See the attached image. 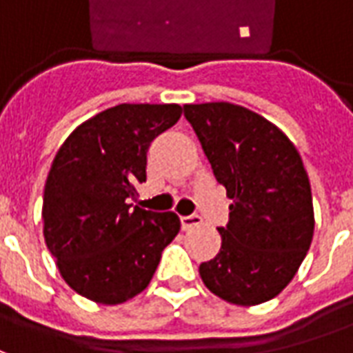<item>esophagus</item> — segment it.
Instances as JSON below:
<instances>
[{"mask_svg": "<svg viewBox=\"0 0 353 353\" xmlns=\"http://www.w3.org/2000/svg\"><path fill=\"white\" fill-rule=\"evenodd\" d=\"M200 223H202L200 215H181V227H183V230L194 229V227H199Z\"/></svg>", "mask_w": 353, "mask_h": 353, "instance_id": "34e87169", "label": "esophagus"}]
</instances>
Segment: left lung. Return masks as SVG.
Listing matches in <instances>:
<instances>
[{"label": "left lung", "instance_id": "8db88e82", "mask_svg": "<svg viewBox=\"0 0 353 353\" xmlns=\"http://www.w3.org/2000/svg\"><path fill=\"white\" fill-rule=\"evenodd\" d=\"M215 179L232 200L221 250L202 263L214 295L255 306L280 295L314 236V206L303 159L283 132L252 109L229 101L187 103Z\"/></svg>", "mask_w": 353, "mask_h": 353}]
</instances>
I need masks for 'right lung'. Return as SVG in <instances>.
Masks as SVG:
<instances>
[{
  "label": "right lung",
  "mask_w": 353,
  "mask_h": 353,
  "mask_svg": "<svg viewBox=\"0 0 353 353\" xmlns=\"http://www.w3.org/2000/svg\"><path fill=\"white\" fill-rule=\"evenodd\" d=\"M183 113L177 103H119L79 124L58 149L43 194V236L65 283L121 304L149 285L177 236L174 212L132 208L147 149Z\"/></svg>",
  "instance_id": "1"
}]
</instances>
